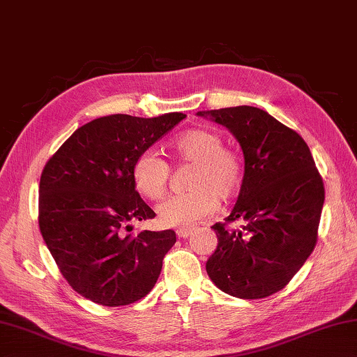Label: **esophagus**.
<instances>
[{
	"label": "esophagus",
	"mask_w": 357,
	"mask_h": 357,
	"mask_svg": "<svg viewBox=\"0 0 357 357\" xmlns=\"http://www.w3.org/2000/svg\"><path fill=\"white\" fill-rule=\"evenodd\" d=\"M193 232V228H179L178 231H176V234H178V237H181V238H187L189 237L190 234Z\"/></svg>",
	"instance_id": "34e87169"
}]
</instances>
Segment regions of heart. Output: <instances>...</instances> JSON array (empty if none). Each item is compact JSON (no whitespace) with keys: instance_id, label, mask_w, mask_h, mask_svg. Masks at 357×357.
<instances>
[{"instance_id":"heart-1","label":"heart","mask_w":357,"mask_h":357,"mask_svg":"<svg viewBox=\"0 0 357 357\" xmlns=\"http://www.w3.org/2000/svg\"><path fill=\"white\" fill-rule=\"evenodd\" d=\"M181 160L195 165L190 174L192 190L162 201L159 220L165 226H192L211 215L218 207V197L229 199L241 189L243 164L238 154L223 148L218 134L206 129H190L170 142ZM170 167L156 151H142L132 164L135 189L150 199L164 197Z\"/></svg>"}]
</instances>
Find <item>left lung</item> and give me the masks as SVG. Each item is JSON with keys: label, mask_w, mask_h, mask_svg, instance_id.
<instances>
[{"label": "left lung", "mask_w": 357, "mask_h": 357, "mask_svg": "<svg viewBox=\"0 0 357 357\" xmlns=\"http://www.w3.org/2000/svg\"><path fill=\"white\" fill-rule=\"evenodd\" d=\"M237 139L245 173L237 203L226 222L215 223L218 245L206 271L215 286L236 298L276 294L303 267L317 242L325 187L306 142L259 107L199 111Z\"/></svg>", "instance_id": "obj_1"}]
</instances>
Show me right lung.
I'll list each match as a JSON object with an SVG mask.
<instances>
[{
	"label": "right lung",
	"mask_w": 357,
	"mask_h": 357,
	"mask_svg": "<svg viewBox=\"0 0 357 357\" xmlns=\"http://www.w3.org/2000/svg\"><path fill=\"white\" fill-rule=\"evenodd\" d=\"M114 114L77 128L45 165L38 226L61 273L77 294L101 306H126L150 291L174 231H132L156 213L140 198L132 164L184 120Z\"/></svg>",
	"instance_id": "1"
}]
</instances>
